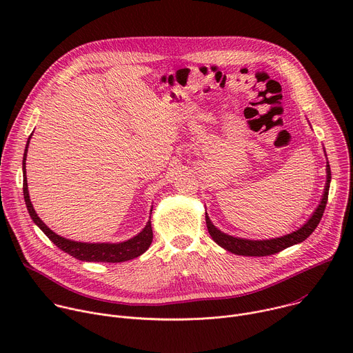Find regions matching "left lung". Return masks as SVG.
<instances>
[{"mask_svg":"<svg viewBox=\"0 0 353 353\" xmlns=\"http://www.w3.org/2000/svg\"><path fill=\"white\" fill-rule=\"evenodd\" d=\"M330 181H331V169L327 162V183H325L324 194H323V198L320 201L319 207L316 208L312 218L303 226L297 229L296 232H292L290 234H285V236H281L276 239H268V240H250V239L233 237V236H229V234L221 232L218 228H215L214 223L211 222L208 214L205 212V222H207L208 232L216 244H219L225 250H228V251H230V253L237 254V256L264 257V256H271V254L279 253V251H282L293 244H297V243H301L303 240H306L314 232V229L319 226V223L323 218L325 205H327Z\"/></svg>","mask_w":353,"mask_h":353,"instance_id":"8db88e82","label":"left lung"}]
</instances>
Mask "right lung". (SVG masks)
Listing matches in <instances>:
<instances>
[{
    "instance_id": "1",
    "label": "right lung",
    "mask_w": 353,
    "mask_h": 353,
    "mask_svg": "<svg viewBox=\"0 0 353 353\" xmlns=\"http://www.w3.org/2000/svg\"><path fill=\"white\" fill-rule=\"evenodd\" d=\"M32 135L28 138V143L25 148V154H23V162H22V169H23V198L26 203V208L29 211L30 218L33 222L41 229V232L52 240L60 250L65 251L70 256L75 257L77 260L81 261H90V263H124L132 259L139 257L143 254L145 251L149 248L150 243H152L154 233H152V226H150V218L146 226L142 229L141 233L134 236L132 239L123 241V243H81V241H74L65 237H61L56 234L53 230H50L43 221L37 216L36 211L33 210V205L30 203L29 198V191H28V180H26V154H28V146ZM152 212V210H150Z\"/></svg>"
}]
</instances>
